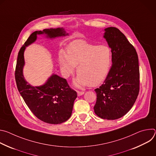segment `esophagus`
<instances>
[{
	"label": "esophagus",
	"instance_id": "esophagus-1",
	"mask_svg": "<svg viewBox=\"0 0 156 156\" xmlns=\"http://www.w3.org/2000/svg\"><path fill=\"white\" fill-rule=\"evenodd\" d=\"M84 93L83 91H77V94L78 96H82Z\"/></svg>",
	"mask_w": 156,
	"mask_h": 156
}]
</instances>
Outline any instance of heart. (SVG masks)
Instances as JSON below:
<instances>
[{"mask_svg":"<svg viewBox=\"0 0 156 156\" xmlns=\"http://www.w3.org/2000/svg\"><path fill=\"white\" fill-rule=\"evenodd\" d=\"M58 62L65 78L75 72L77 65L75 86H94L107 76L112 63V52L105 44L98 46L84 40H76L68 46L66 53L63 50L59 51Z\"/></svg>","mask_w":156,"mask_h":156,"instance_id":"obj_1","label":"heart"}]
</instances>
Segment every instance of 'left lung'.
I'll return each mask as SVG.
<instances>
[{
  "mask_svg": "<svg viewBox=\"0 0 156 156\" xmlns=\"http://www.w3.org/2000/svg\"><path fill=\"white\" fill-rule=\"evenodd\" d=\"M104 37L112 52V65L104 83L94 91L95 114L107 120L124 116L140 91V69L136 49L117 28L105 29Z\"/></svg>",
  "mask_w": 156,
  "mask_h": 156,
  "instance_id": "obj_1",
  "label": "left lung"
}]
</instances>
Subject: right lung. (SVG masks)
I'll list each match as a JSON object with an SVG mask.
<instances>
[{"instance_id": "1", "label": "right lung", "mask_w": 156, "mask_h": 156, "mask_svg": "<svg viewBox=\"0 0 156 156\" xmlns=\"http://www.w3.org/2000/svg\"><path fill=\"white\" fill-rule=\"evenodd\" d=\"M46 34L55 38L68 35L61 28L45 29L33 33L21 48L18 54L15 77L18 90L33 114L48 123L59 124L66 122L72 115L76 92L69 86L66 80L52 75L42 86L33 87L24 78V51L27 46L34 42L37 34Z\"/></svg>"}]
</instances>
